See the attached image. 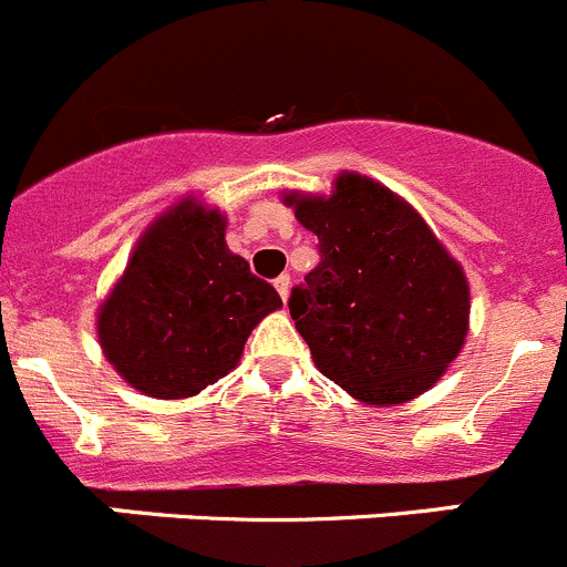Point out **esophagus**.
Returning <instances> with one entry per match:
<instances>
[{
  "label": "esophagus",
  "mask_w": 567,
  "mask_h": 567,
  "mask_svg": "<svg viewBox=\"0 0 567 567\" xmlns=\"http://www.w3.org/2000/svg\"><path fill=\"white\" fill-rule=\"evenodd\" d=\"M274 285H277V290H279V296H282V301L288 299V293H290V277H288V274H282V277L274 279Z\"/></svg>",
  "instance_id": "obj_1"
}]
</instances>
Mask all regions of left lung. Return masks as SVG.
<instances>
[{"instance_id": "1", "label": "left lung", "mask_w": 567, "mask_h": 567, "mask_svg": "<svg viewBox=\"0 0 567 567\" xmlns=\"http://www.w3.org/2000/svg\"><path fill=\"white\" fill-rule=\"evenodd\" d=\"M285 204L319 237V266L288 299L319 372L369 405L431 389L467 336L462 266L405 200L355 173L330 198Z\"/></svg>"}]
</instances>
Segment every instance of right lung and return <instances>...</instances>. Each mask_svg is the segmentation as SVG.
Returning a JSON list of instances; mask_svg holds the SVG:
<instances>
[{
  "label": "right lung",
  "mask_w": 567,
  "mask_h": 567,
  "mask_svg": "<svg viewBox=\"0 0 567 567\" xmlns=\"http://www.w3.org/2000/svg\"><path fill=\"white\" fill-rule=\"evenodd\" d=\"M218 212L184 200L147 229L100 308V343L134 389L178 400L237 367L248 332L282 299L224 240Z\"/></svg>",
  "instance_id": "1"
}]
</instances>
